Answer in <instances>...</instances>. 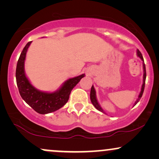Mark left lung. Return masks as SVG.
<instances>
[{
  "instance_id": "1",
  "label": "left lung",
  "mask_w": 159,
  "mask_h": 159,
  "mask_svg": "<svg viewBox=\"0 0 159 159\" xmlns=\"http://www.w3.org/2000/svg\"><path fill=\"white\" fill-rule=\"evenodd\" d=\"M137 56H138V57H140V59H141V61H143V84H142V87H141V90H140V93H139V95H138V98H137L135 102H134V106L136 105L137 103L138 102L140 101V98L142 97V95H143V90H144V87H145L146 77H147V74H146V67H145V64H144L143 58V56H142L141 53H140V52L139 50H137ZM90 100H91V102H92L93 105V106L96 107V108L97 109L98 111H101V112H102V113H104V114H105V112L103 111V109L102 108V107L100 106V105L98 102V100H97V98H96V90H95L93 85L92 87H91V90H90Z\"/></svg>"
}]
</instances>
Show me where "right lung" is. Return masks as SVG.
<instances>
[{
	"label": "right lung",
	"mask_w": 159,
	"mask_h": 159,
	"mask_svg": "<svg viewBox=\"0 0 159 159\" xmlns=\"http://www.w3.org/2000/svg\"><path fill=\"white\" fill-rule=\"evenodd\" d=\"M32 42L25 45L17 63L16 72V83L21 98L27 105L40 114H46L61 108L68 102L71 91L81 81L85 74L66 80L58 90L54 92H44L36 89L31 84L25 72L26 54Z\"/></svg>",
	"instance_id": "add662e5"
}]
</instances>
